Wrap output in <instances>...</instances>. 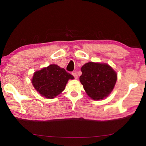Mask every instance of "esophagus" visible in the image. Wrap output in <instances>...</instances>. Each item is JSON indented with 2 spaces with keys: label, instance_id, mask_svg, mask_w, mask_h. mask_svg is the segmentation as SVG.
<instances>
[{
  "label": "esophagus",
  "instance_id": "1",
  "mask_svg": "<svg viewBox=\"0 0 146 146\" xmlns=\"http://www.w3.org/2000/svg\"><path fill=\"white\" fill-rule=\"evenodd\" d=\"M72 76L74 77V78H75L76 79H77V78H78V76H77V73L76 72H72Z\"/></svg>",
  "mask_w": 146,
  "mask_h": 146
}]
</instances>
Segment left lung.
Returning a JSON list of instances; mask_svg holds the SVG:
<instances>
[{
    "label": "left lung",
    "mask_w": 146,
    "mask_h": 146,
    "mask_svg": "<svg viewBox=\"0 0 146 146\" xmlns=\"http://www.w3.org/2000/svg\"><path fill=\"white\" fill-rule=\"evenodd\" d=\"M81 71L80 82L92 99H104L114 89L117 74L109 64L89 62L81 67Z\"/></svg>",
    "instance_id": "1"
}]
</instances>
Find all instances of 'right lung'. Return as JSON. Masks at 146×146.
Returning <instances> with one entry per match:
<instances>
[{
  "label": "right lung",
  "mask_w": 146,
  "mask_h": 146,
  "mask_svg": "<svg viewBox=\"0 0 146 146\" xmlns=\"http://www.w3.org/2000/svg\"><path fill=\"white\" fill-rule=\"evenodd\" d=\"M72 75L64 68L56 64H50L34 73L31 79L35 89L47 99H53L65 89L69 79H74Z\"/></svg>",
  "instance_id": "1"
}]
</instances>
